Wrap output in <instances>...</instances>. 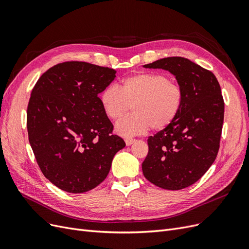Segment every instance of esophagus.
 Instances as JSON below:
<instances>
[{
  "instance_id": "esophagus-1",
  "label": "esophagus",
  "mask_w": 249,
  "mask_h": 249,
  "mask_svg": "<svg viewBox=\"0 0 249 249\" xmlns=\"http://www.w3.org/2000/svg\"><path fill=\"white\" fill-rule=\"evenodd\" d=\"M135 142H136V140H135V139H132V138H127V139L125 140V142H126L127 146L132 145V143Z\"/></svg>"
}]
</instances>
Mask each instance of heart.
I'll return each mask as SVG.
<instances>
[{
	"label": "heart",
	"instance_id": "heart-1",
	"mask_svg": "<svg viewBox=\"0 0 249 249\" xmlns=\"http://www.w3.org/2000/svg\"><path fill=\"white\" fill-rule=\"evenodd\" d=\"M106 115L114 121L123 118L130 107L134 113L120 121L116 131L133 136L150 129L162 130L179 116L183 104L181 87L157 72H141L122 79L119 89L108 86L100 94Z\"/></svg>",
	"mask_w": 249,
	"mask_h": 249
}]
</instances>
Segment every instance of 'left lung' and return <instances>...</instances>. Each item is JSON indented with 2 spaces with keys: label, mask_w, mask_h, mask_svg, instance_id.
Instances as JSON below:
<instances>
[{
  "label": "left lung",
  "mask_w": 249,
  "mask_h": 249,
  "mask_svg": "<svg viewBox=\"0 0 249 249\" xmlns=\"http://www.w3.org/2000/svg\"><path fill=\"white\" fill-rule=\"evenodd\" d=\"M145 67L173 73L183 91V104L170 126L148 138L142 174L160 188H186L203 177L218 153L224 116L219 83L210 70L182 57L160 59Z\"/></svg>",
  "instance_id": "left-lung-1"
}]
</instances>
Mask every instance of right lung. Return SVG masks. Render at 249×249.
I'll list each match as a JSON object with an SVG mask.
<instances>
[{"mask_svg": "<svg viewBox=\"0 0 249 249\" xmlns=\"http://www.w3.org/2000/svg\"><path fill=\"white\" fill-rule=\"evenodd\" d=\"M115 77L111 68L70 61L45 71L32 90L30 145L44 177L64 191L83 194L98 186L125 147L98 97Z\"/></svg>", "mask_w": 249, "mask_h": 249, "instance_id": "add662e5", "label": "right lung"}]
</instances>
